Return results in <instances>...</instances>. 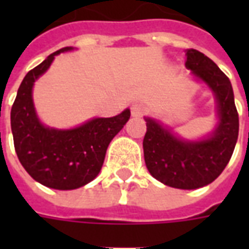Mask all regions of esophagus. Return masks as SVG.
Wrapping results in <instances>:
<instances>
[{
	"label": "esophagus",
	"instance_id": "esophagus-1",
	"mask_svg": "<svg viewBox=\"0 0 249 249\" xmlns=\"http://www.w3.org/2000/svg\"><path fill=\"white\" fill-rule=\"evenodd\" d=\"M130 113H132L133 117H141V116L145 114V108H144V105H141V104H133V105L130 107Z\"/></svg>",
	"mask_w": 249,
	"mask_h": 249
}]
</instances>
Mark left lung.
I'll list each match as a JSON object with an SVG mask.
<instances>
[{
  "mask_svg": "<svg viewBox=\"0 0 249 249\" xmlns=\"http://www.w3.org/2000/svg\"><path fill=\"white\" fill-rule=\"evenodd\" d=\"M185 68L213 92L219 123L213 133L198 141L178 139L151 117H145L144 159L153 178L168 187L196 189L219 178L230 162L239 136V114L228 77L209 57L187 49Z\"/></svg>",
  "mask_w": 249,
  "mask_h": 249,
  "instance_id": "1",
  "label": "left lung"
}]
</instances>
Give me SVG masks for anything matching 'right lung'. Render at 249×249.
Listing matches in <instances>:
<instances>
[{"label": "right lung", "instance_id": "right-lung-1", "mask_svg": "<svg viewBox=\"0 0 249 249\" xmlns=\"http://www.w3.org/2000/svg\"><path fill=\"white\" fill-rule=\"evenodd\" d=\"M66 46L52 53L21 82L10 112L14 149L25 171L36 181L53 189L69 191L90 183L101 171L109 142L124 128L130 110L108 119H93L73 129H54L40 123L32 89L54 56L71 51Z\"/></svg>", "mask_w": 249, "mask_h": 249}]
</instances>
